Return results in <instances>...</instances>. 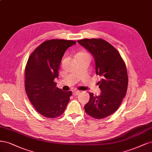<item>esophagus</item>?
Returning a JSON list of instances; mask_svg holds the SVG:
<instances>
[{
	"instance_id": "obj_1",
	"label": "esophagus",
	"mask_w": 152,
	"mask_h": 152,
	"mask_svg": "<svg viewBox=\"0 0 152 152\" xmlns=\"http://www.w3.org/2000/svg\"><path fill=\"white\" fill-rule=\"evenodd\" d=\"M80 91L76 90V91H73V93H72V95H74V96H77V95H79V94H80Z\"/></svg>"
}]
</instances>
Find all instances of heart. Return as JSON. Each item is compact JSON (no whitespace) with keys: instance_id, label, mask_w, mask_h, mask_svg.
I'll return each mask as SVG.
<instances>
[{"instance_id":"b5f03b06","label":"heart","mask_w":152,"mask_h":152,"mask_svg":"<svg viewBox=\"0 0 152 152\" xmlns=\"http://www.w3.org/2000/svg\"><path fill=\"white\" fill-rule=\"evenodd\" d=\"M89 56V54L86 52H80L79 53H77L76 57H83V56Z\"/></svg>"}]
</instances>
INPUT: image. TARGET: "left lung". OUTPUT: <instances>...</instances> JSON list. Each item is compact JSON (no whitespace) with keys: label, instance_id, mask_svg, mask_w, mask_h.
<instances>
[{"label":"left lung","instance_id":"obj_1","mask_svg":"<svg viewBox=\"0 0 152 152\" xmlns=\"http://www.w3.org/2000/svg\"><path fill=\"white\" fill-rule=\"evenodd\" d=\"M77 42L95 58L96 74L102 92L99 96L90 93V100L85 105L87 114L96 119H104L118 109L126 96L128 76L126 64L115 48L102 38H85Z\"/></svg>","mask_w":152,"mask_h":152}]
</instances>
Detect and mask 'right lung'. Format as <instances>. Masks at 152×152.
<instances>
[{"label":"right lung","mask_w":152,"mask_h":152,"mask_svg":"<svg viewBox=\"0 0 152 152\" xmlns=\"http://www.w3.org/2000/svg\"><path fill=\"white\" fill-rule=\"evenodd\" d=\"M76 42L52 39L37 47L28 58L24 76L25 91L37 111L47 118H56L64 112L72 91H62L54 81L64 53Z\"/></svg>","instance_id":"1"}]
</instances>
